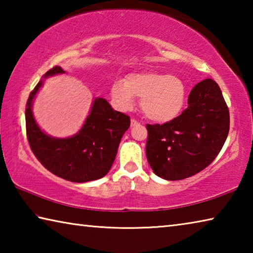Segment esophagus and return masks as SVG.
Wrapping results in <instances>:
<instances>
[{
	"mask_svg": "<svg viewBox=\"0 0 253 253\" xmlns=\"http://www.w3.org/2000/svg\"><path fill=\"white\" fill-rule=\"evenodd\" d=\"M139 124H140V123L137 122L136 119H134V118L130 119V125H131V126H137V125H139Z\"/></svg>",
	"mask_w": 253,
	"mask_h": 253,
	"instance_id": "1",
	"label": "esophagus"
}]
</instances>
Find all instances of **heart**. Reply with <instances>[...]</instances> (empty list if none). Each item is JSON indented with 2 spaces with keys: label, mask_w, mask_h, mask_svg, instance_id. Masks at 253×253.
I'll list each match as a JSON object with an SVG mask.
<instances>
[{
  "label": "heart",
  "mask_w": 253,
  "mask_h": 253,
  "mask_svg": "<svg viewBox=\"0 0 253 253\" xmlns=\"http://www.w3.org/2000/svg\"><path fill=\"white\" fill-rule=\"evenodd\" d=\"M136 97L142 98L140 106L145 116L157 123L174 119L185 101V87L176 76L160 72H137L125 80H116L111 85V98L119 109L129 110Z\"/></svg>",
  "instance_id": "b5f03b06"
}]
</instances>
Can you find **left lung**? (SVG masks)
<instances>
[{
  "label": "left lung",
  "instance_id": "1",
  "mask_svg": "<svg viewBox=\"0 0 253 253\" xmlns=\"http://www.w3.org/2000/svg\"><path fill=\"white\" fill-rule=\"evenodd\" d=\"M187 104L172 121L146 125L147 161L154 173L168 181L187 178L208 168L229 134V108L213 79L195 84Z\"/></svg>",
  "mask_w": 253,
  "mask_h": 253
}]
</instances>
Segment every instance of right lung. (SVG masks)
<instances>
[{"mask_svg": "<svg viewBox=\"0 0 253 253\" xmlns=\"http://www.w3.org/2000/svg\"><path fill=\"white\" fill-rule=\"evenodd\" d=\"M63 72L61 67L55 66L46 71L44 78ZM42 84L41 80L34 87L25 107L27 137L34 156L49 172L67 181L84 183L104 177L130 126L129 116L114 110L104 98H97L78 134L53 138L40 129L32 115L33 98Z\"/></svg>", "mask_w": 253, "mask_h": 253, "instance_id": "obj_1", "label": "right lung"}]
</instances>
